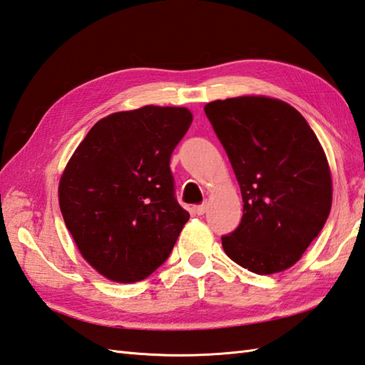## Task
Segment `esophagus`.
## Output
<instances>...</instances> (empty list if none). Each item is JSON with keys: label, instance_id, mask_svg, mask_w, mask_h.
<instances>
[{"label": "esophagus", "instance_id": "1", "mask_svg": "<svg viewBox=\"0 0 365 365\" xmlns=\"http://www.w3.org/2000/svg\"><path fill=\"white\" fill-rule=\"evenodd\" d=\"M192 210H195V213L196 215H204L205 212H207V204H200V205H196L195 208H192Z\"/></svg>", "mask_w": 365, "mask_h": 365}]
</instances>
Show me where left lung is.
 <instances>
[{
  "label": "left lung",
  "mask_w": 365,
  "mask_h": 365,
  "mask_svg": "<svg viewBox=\"0 0 365 365\" xmlns=\"http://www.w3.org/2000/svg\"><path fill=\"white\" fill-rule=\"evenodd\" d=\"M242 190L243 218L222 247L255 274L290 268L327 222L331 170L307 120L289 103L262 96L204 106Z\"/></svg>",
  "instance_id": "8db88e82"
}]
</instances>
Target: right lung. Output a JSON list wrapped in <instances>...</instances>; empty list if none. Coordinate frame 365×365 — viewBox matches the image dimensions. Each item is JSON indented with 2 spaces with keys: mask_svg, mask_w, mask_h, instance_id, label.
Masks as SVG:
<instances>
[{
  "mask_svg": "<svg viewBox=\"0 0 365 365\" xmlns=\"http://www.w3.org/2000/svg\"><path fill=\"white\" fill-rule=\"evenodd\" d=\"M192 114L143 106L100 119L59 182L66 226L89 265L114 282L143 281L166 262L190 220L169 161Z\"/></svg>",
  "mask_w": 365,
  "mask_h": 365,
  "instance_id": "right-lung-1",
  "label": "right lung"
}]
</instances>
